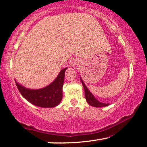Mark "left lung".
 Wrapping results in <instances>:
<instances>
[{"label": "left lung", "mask_w": 147, "mask_h": 147, "mask_svg": "<svg viewBox=\"0 0 147 147\" xmlns=\"http://www.w3.org/2000/svg\"><path fill=\"white\" fill-rule=\"evenodd\" d=\"M82 85L84 86V92H85V97L86 99V101L90 106H94V107H103V106H106L108 105V104H104L100 102L98 100H97L94 98V96L92 95V94L89 91V90L88 89L85 84L82 80Z\"/></svg>", "instance_id": "8db88e82"}]
</instances>
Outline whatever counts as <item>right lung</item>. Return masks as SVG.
<instances>
[{
  "mask_svg": "<svg viewBox=\"0 0 147 147\" xmlns=\"http://www.w3.org/2000/svg\"><path fill=\"white\" fill-rule=\"evenodd\" d=\"M66 69H62L55 81L42 89H27L15 81L16 85L21 95L31 104L42 108H53L61 102L63 97L62 87Z\"/></svg>",
  "mask_w": 147,
  "mask_h": 147,
  "instance_id": "right-lung-1",
  "label": "right lung"
}]
</instances>
